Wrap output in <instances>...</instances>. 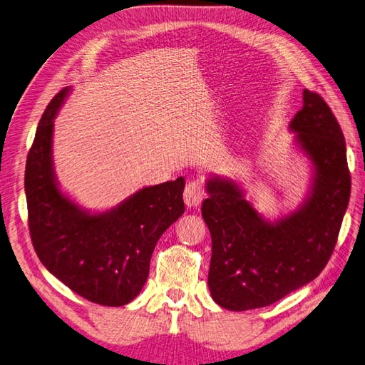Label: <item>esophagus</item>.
I'll use <instances>...</instances> for the list:
<instances>
[{"label": "esophagus", "mask_w": 365, "mask_h": 365, "mask_svg": "<svg viewBox=\"0 0 365 365\" xmlns=\"http://www.w3.org/2000/svg\"><path fill=\"white\" fill-rule=\"evenodd\" d=\"M204 200V187L200 181H189L184 189V202L187 207H197Z\"/></svg>", "instance_id": "1"}]
</instances>
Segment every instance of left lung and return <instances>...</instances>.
Returning <instances> with one entry per match:
<instances>
[{
    "label": "left lung",
    "mask_w": 365,
    "mask_h": 365,
    "mask_svg": "<svg viewBox=\"0 0 365 365\" xmlns=\"http://www.w3.org/2000/svg\"><path fill=\"white\" fill-rule=\"evenodd\" d=\"M297 148L314 165L304 202L291 215L264 219L237 182L212 176L202 217L212 235L208 288L228 311L269 306L324 269L350 200L346 141L323 97L303 91L292 118Z\"/></svg>",
    "instance_id": "left-lung-1"
}]
</instances>
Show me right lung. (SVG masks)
<instances>
[{"mask_svg": "<svg viewBox=\"0 0 365 365\" xmlns=\"http://www.w3.org/2000/svg\"><path fill=\"white\" fill-rule=\"evenodd\" d=\"M70 88L43 111L26 164L33 248L54 277L102 306H123L140 294L153 248L184 213V178L145 187L117 207L90 213L63 195L53 169V120Z\"/></svg>", "mask_w": 365, "mask_h": 365, "instance_id": "obj_1", "label": "right lung"}]
</instances>
